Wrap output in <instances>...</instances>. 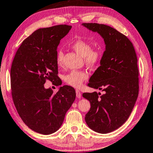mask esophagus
Listing matches in <instances>:
<instances>
[{"label": "esophagus", "instance_id": "obj_1", "mask_svg": "<svg viewBox=\"0 0 153 153\" xmlns=\"http://www.w3.org/2000/svg\"><path fill=\"white\" fill-rule=\"evenodd\" d=\"M76 97H77V98H81V93H80V91H79V90H76Z\"/></svg>", "mask_w": 153, "mask_h": 153}]
</instances>
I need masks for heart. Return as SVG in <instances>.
<instances>
[{"instance_id":"obj_1","label":"heart","mask_w":153,"mask_h":153,"mask_svg":"<svg viewBox=\"0 0 153 153\" xmlns=\"http://www.w3.org/2000/svg\"><path fill=\"white\" fill-rule=\"evenodd\" d=\"M72 48L84 57V60L86 65L90 67H94L97 65L101 59L102 53L99 49L92 50V44L86 40L78 39L72 43ZM63 52L59 50L56 53V61L59 66H61L63 59ZM88 78L87 73L83 71H71L64 77V80L67 84L75 88H79L83 82Z\"/></svg>"}]
</instances>
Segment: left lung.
Masks as SVG:
<instances>
[{"label": "left lung", "mask_w": 153, "mask_h": 153, "mask_svg": "<svg viewBox=\"0 0 153 153\" xmlns=\"http://www.w3.org/2000/svg\"><path fill=\"white\" fill-rule=\"evenodd\" d=\"M82 25L97 33L105 45L100 66L88 84L105 93L101 96L97 92L82 94L91 103L85 120L90 129L108 133L124 124L136 102L139 92L136 53L129 39L114 28L97 23Z\"/></svg>", "instance_id": "1"}]
</instances>
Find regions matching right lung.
<instances>
[{"mask_svg":"<svg viewBox=\"0 0 153 153\" xmlns=\"http://www.w3.org/2000/svg\"><path fill=\"white\" fill-rule=\"evenodd\" d=\"M71 26L39 28L23 41L12 62L11 94L23 122L43 135L54 133L62 125L67 111L76 99L75 89L60 87L54 93L45 88L46 79L59 85L57 48Z\"/></svg>","mask_w":153,"mask_h":153,"instance_id":"right-lung-1","label":"right lung"}]
</instances>
